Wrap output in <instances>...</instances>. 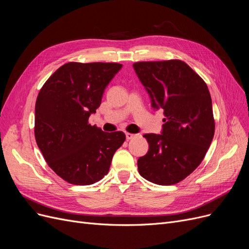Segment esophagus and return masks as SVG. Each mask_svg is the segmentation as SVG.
<instances>
[{
    "instance_id": "34e87169",
    "label": "esophagus",
    "mask_w": 249,
    "mask_h": 249,
    "mask_svg": "<svg viewBox=\"0 0 249 249\" xmlns=\"http://www.w3.org/2000/svg\"><path fill=\"white\" fill-rule=\"evenodd\" d=\"M125 137H126V140L128 141V140L134 139L135 137H137V135H136V134H132V133H126V134H125Z\"/></svg>"
}]
</instances>
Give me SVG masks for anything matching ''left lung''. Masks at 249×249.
<instances>
[{
  "label": "left lung",
  "mask_w": 249,
  "mask_h": 249,
  "mask_svg": "<svg viewBox=\"0 0 249 249\" xmlns=\"http://www.w3.org/2000/svg\"><path fill=\"white\" fill-rule=\"evenodd\" d=\"M134 69L154 109L164 110L162 134H144L149 149L138 160L140 175L159 185L182 181L198 168L215 131L206 82L180 59L138 62Z\"/></svg>",
  "instance_id": "8db88e82"
}]
</instances>
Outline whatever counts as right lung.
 <instances>
[{
	"mask_svg": "<svg viewBox=\"0 0 249 249\" xmlns=\"http://www.w3.org/2000/svg\"><path fill=\"white\" fill-rule=\"evenodd\" d=\"M117 63L70 62L43 84L35 106V138L47 165L65 181L89 185L109 171L125 135L89 124L103 92L122 69Z\"/></svg>",
	"mask_w": 249,
	"mask_h": 249,
	"instance_id": "1",
	"label": "right lung"
}]
</instances>
